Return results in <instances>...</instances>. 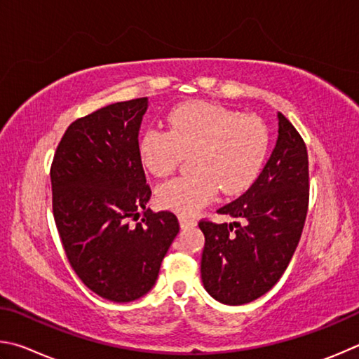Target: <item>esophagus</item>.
<instances>
[{"label": "esophagus", "mask_w": 359, "mask_h": 359, "mask_svg": "<svg viewBox=\"0 0 359 359\" xmlns=\"http://www.w3.org/2000/svg\"><path fill=\"white\" fill-rule=\"evenodd\" d=\"M180 224H181V227H194V225L197 224V221H196V217H189V216L181 215L180 216Z\"/></svg>", "instance_id": "1"}]
</instances>
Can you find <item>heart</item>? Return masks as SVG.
Returning <instances> with one entry per match:
<instances>
[{
	"mask_svg": "<svg viewBox=\"0 0 359 359\" xmlns=\"http://www.w3.org/2000/svg\"><path fill=\"white\" fill-rule=\"evenodd\" d=\"M168 130L148 129L138 156L151 173L163 178L192 154L196 173L178 176L157 189V202L183 216L196 215L219 189L225 196L248 191L259 176L269 148L263 119L210 102L180 105L167 118Z\"/></svg>",
	"mask_w": 359,
	"mask_h": 359,
	"instance_id": "heart-1",
	"label": "heart"
}]
</instances>
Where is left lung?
Instances as JSON below:
<instances>
[{
  "instance_id": "8db88e82",
  "label": "left lung",
  "mask_w": 359,
  "mask_h": 359,
  "mask_svg": "<svg viewBox=\"0 0 359 359\" xmlns=\"http://www.w3.org/2000/svg\"><path fill=\"white\" fill-rule=\"evenodd\" d=\"M309 208V159L294 126L279 113L273 154L255 183L217 212L233 224L202 219V280L212 298L240 306L271 290L297 250Z\"/></svg>"
}]
</instances>
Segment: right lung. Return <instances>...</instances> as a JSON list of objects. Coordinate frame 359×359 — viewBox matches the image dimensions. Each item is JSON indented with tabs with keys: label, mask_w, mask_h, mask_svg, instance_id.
<instances>
[{
	"label": "right lung",
	"mask_w": 359,
	"mask_h": 359,
	"mask_svg": "<svg viewBox=\"0 0 359 359\" xmlns=\"http://www.w3.org/2000/svg\"><path fill=\"white\" fill-rule=\"evenodd\" d=\"M147 97L102 107L69 124L56 147L52 206L67 262L99 297L128 303L153 288L180 231L172 211L147 208L138 156Z\"/></svg>",
	"instance_id": "1"
}]
</instances>
